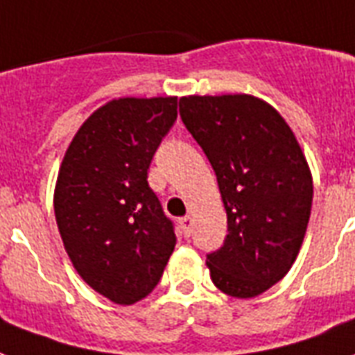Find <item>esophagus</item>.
I'll return each instance as SVG.
<instances>
[{
    "mask_svg": "<svg viewBox=\"0 0 355 355\" xmlns=\"http://www.w3.org/2000/svg\"><path fill=\"white\" fill-rule=\"evenodd\" d=\"M191 225H193V218L191 216L180 218V227H182V231H184V235H190Z\"/></svg>",
    "mask_w": 355,
    "mask_h": 355,
    "instance_id": "obj_1",
    "label": "esophagus"
}]
</instances>
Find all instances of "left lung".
I'll return each instance as SVG.
<instances>
[{
  "label": "left lung",
  "instance_id": "1",
  "mask_svg": "<svg viewBox=\"0 0 355 355\" xmlns=\"http://www.w3.org/2000/svg\"><path fill=\"white\" fill-rule=\"evenodd\" d=\"M182 122L216 173L227 235L207 256L218 290L261 295L288 275L303 244L312 175L280 112L250 94L180 97Z\"/></svg>",
  "mask_w": 355,
  "mask_h": 355
}]
</instances>
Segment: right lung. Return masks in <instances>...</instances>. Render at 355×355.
<instances>
[{"mask_svg": "<svg viewBox=\"0 0 355 355\" xmlns=\"http://www.w3.org/2000/svg\"><path fill=\"white\" fill-rule=\"evenodd\" d=\"M177 120V97H118L84 120L67 146L54 212L71 263L116 304L144 299L177 244L148 186L152 156Z\"/></svg>", "mask_w": 355, "mask_h": 355, "instance_id": "obj_1", "label": "right lung"}]
</instances>
